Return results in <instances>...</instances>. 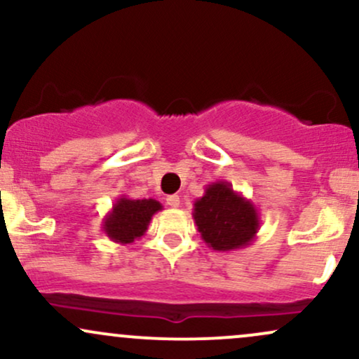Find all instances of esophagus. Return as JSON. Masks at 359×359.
Returning a JSON list of instances; mask_svg holds the SVG:
<instances>
[{"mask_svg":"<svg viewBox=\"0 0 359 359\" xmlns=\"http://www.w3.org/2000/svg\"><path fill=\"white\" fill-rule=\"evenodd\" d=\"M167 204L170 208H179L180 205V197L177 194H172V196H167Z\"/></svg>","mask_w":359,"mask_h":359,"instance_id":"1","label":"esophagus"}]
</instances>
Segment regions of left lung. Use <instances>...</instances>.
I'll return each mask as SVG.
<instances>
[{"label":"left lung","mask_w":359,"mask_h":359,"mask_svg":"<svg viewBox=\"0 0 359 359\" xmlns=\"http://www.w3.org/2000/svg\"><path fill=\"white\" fill-rule=\"evenodd\" d=\"M192 217L203 241L214 251L246 248L259 229L258 209L224 180L209 184L204 196L194 201Z\"/></svg>","instance_id":"obj_1"}]
</instances>
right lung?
Wrapping results in <instances>:
<instances>
[{"label":"right lung","mask_w":359,"mask_h":359,"mask_svg":"<svg viewBox=\"0 0 359 359\" xmlns=\"http://www.w3.org/2000/svg\"><path fill=\"white\" fill-rule=\"evenodd\" d=\"M162 209L163 205L155 199H130L121 196L102 219V231L119 245L133 243L147 233L154 214Z\"/></svg>","instance_id":"obj_1"}]
</instances>
